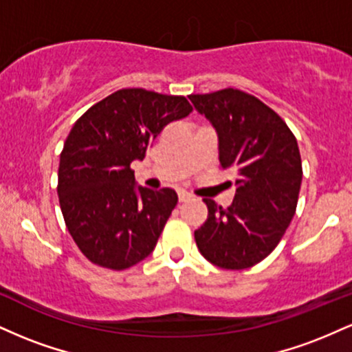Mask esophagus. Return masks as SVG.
<instances>
[{
    "mask_svg": "<svg viewBox=\"0 0 352 352\" xmlns=\"http://www.w3.org/2000/svg\"><path fill=\"white\" fill-rule=\"evenodd\" d=\"M190 197H192V195H190L188 192H179V200H180V201H185V200H188Z\"/></svg>",
    "mask_w": 352,
    "mask_h": 352,
    "instance_id": "34e87169",
    "label": "esophagus"
}]
</instances>
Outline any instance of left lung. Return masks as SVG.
Here are the masks:
<instances>
[{
  "label": "left lung",
  "instance_id": "obj_1",
  "mask_svg": "<svg viewBox=\"0 0 352 352\" xmlns=\"http://www.w3.org/2000/svg\"><path fill=\"white\" fill-rule=\"evenodd\" d=\"M188 99L215 127L220 167L236 175L228 208L204 199L208 217L195 230L197 246L220 268H250L276 248L296 212L302 179L296 137L272 107L240 89Z\"/></svg>",
  "mask_w": 352,
  "mask_h": 352
}]
</instances>
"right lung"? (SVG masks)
<instances>
[{"mask_svg":"<svg viewBox=\"0 0 352 352\" xmlns=\"http://www.w3.org/2000/svg\"><path fill=\"white\" fill-rule=\"evenodd\" d=\"M192 111L184 96L120 89L72 125L60 152L58 195L89 261L120 272L153 252L179 197L172 188L135 190L131 164L144 159L165 125Z\"/></svg>","mask_w":352,"mask_h":352,"instance_id":"right-lung-1","label":"right lung"}]
</instances>
